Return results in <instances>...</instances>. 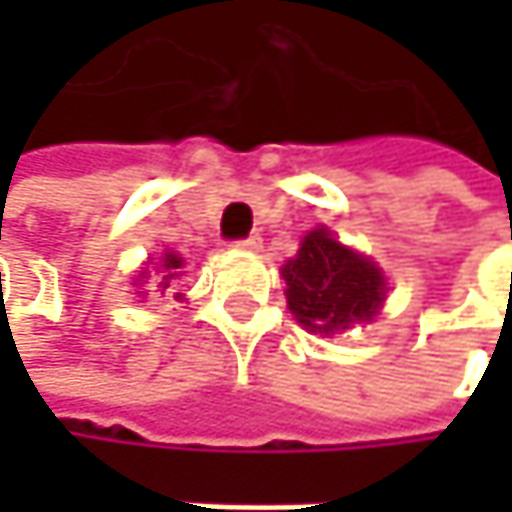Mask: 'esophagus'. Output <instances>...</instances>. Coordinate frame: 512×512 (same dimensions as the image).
I'll use <instances>...</instances> for the list:
<instances>
[{"label": "esophagus", "instance_id": "1", "mask_svg": "<svg viewBox=\"0 0 512 512\" xmlns=\"http://www.w3.org/2000/svg\"><path fill=\"white\" fill-rule=\"evenodd\" d=\"M234 246H237V249H246V252H257V249H260V234H252V237H246V240H237Z\"/></svg>", "mask_w": 512, "mask_h": 512}]
</instances>
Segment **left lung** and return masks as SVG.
Returning <instances> with one entry per match:
<instances>
[{
    "label": "left lung",
    "instance_id": "obj_1",
    "mask_svg": "<svg viewBox=\"0 0 512 512\" xmlns=\"http://www.w3.org/2000/svg\"><path fill=\"white\" fill-rule=\"evenodd\" d=\"M287 308L314 335H341L370 323L385 302V275L370 257L338 243L329 228H314L296 257L281 266Z\"/></svg>",
    "mask_w": 512,
    "mask_h": 512
}]
</instances>
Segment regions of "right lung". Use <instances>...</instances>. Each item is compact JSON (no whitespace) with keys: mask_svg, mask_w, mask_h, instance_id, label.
I'll use <instances>...</instances> for the list:
<instances>
[{"mask_svg":"<svg viewBox=\"0 0 512 512\" xmlns=\"http://www.w3.org/2000/svg\"><path fill=\"white\" fill-rule=\"evenodd\" d=\"M180 269H183V257L168 252V249L159 255V260H156V287H159V293H168V296H174V299L183 296V293L174 290V278L180 275ZM145 278H148V272L139 275V281H145ZM139 293H142V290H139Z\"/></svg>","mask_w":512,"mask_h":512,"instance_id":"add662e5","label":"right lung"}]
</instances>
